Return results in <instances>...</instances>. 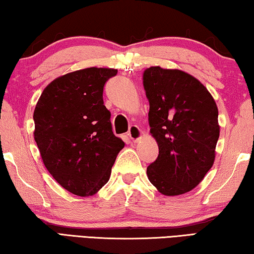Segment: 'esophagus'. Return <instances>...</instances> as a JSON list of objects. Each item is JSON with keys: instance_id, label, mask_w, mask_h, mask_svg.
I'll return each mask as SVG.
<instances>
[{"instance_id": "obj_1", "label": "esophagus", "mask_w": 254, "mask_h": 254, "mask_svg": "<svg viewBox=\"0 0 254 254\" xmlns=\"http://www.w3.org/2000/svg\"><path fill=\"white\" fill-rule=\"evenodd\" d=\"M127 135L133 141V142H137V141L141 139V136H142V131L140 130L139 127L131 126L130 128H128Z\"/></svg>"}]
</instances>
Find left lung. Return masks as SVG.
I'll use <instances>...</instances> for the list:
<instances>
[{
  "label": "left lung",
  "instance_id": "obj_1",
  "mask_svg": "<svg viewBox=\"0 0 254 254\" xmlns=\"http://www.w3.org/2000/svg\"><path fill=\"white\" fill-rule=\"evenodd\" d=\"M142 79L150 133L159 147L148 178L163 195L185 194L214 163L220 136L216 103L199 80L182 70L150 67Z\"/></svg>",
  "mask_w": 254,
  "mask_h": 254
}]
</instances>
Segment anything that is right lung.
Segmentation results:
<instances>
[{"label": "right lung", "instance_id": "add662e5", "mask_svg": "<svg viewBox=\"0 0 254 254\" xmlns=\"http://www.w3.org/2000/svg\"><path fill=\"white\" fill-rule=\"evenodd\" d=\"M111 68L69 72L47 86L33 113L34 140L47 170L71 194L89 196L109 182L124 142L112 131L103 89Z\"/></svg>", "mask_w": 254, "mask_h": 254}]
</instances>
